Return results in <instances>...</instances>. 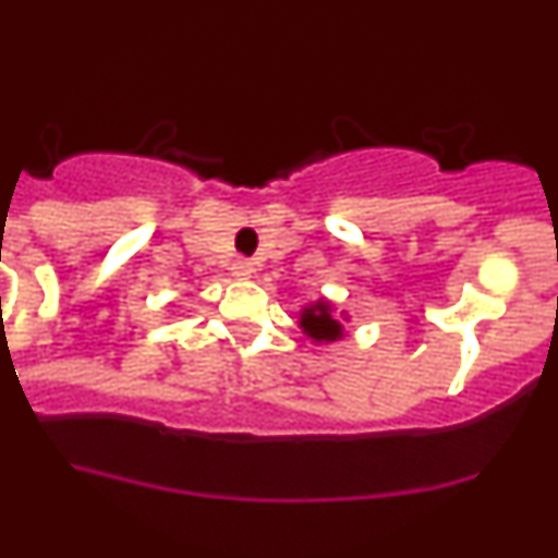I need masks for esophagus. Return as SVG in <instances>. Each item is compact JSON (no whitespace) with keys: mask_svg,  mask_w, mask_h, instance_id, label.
Masks as SVG:
<instances>
[{"mask_svg":"<svg viewBox=\"0 0 558 558\" xmlns=\"http://www.w3.org/2000/svg\"><path fill=\"white\" fill-rule=\"evenodd\" d=\"M253 272H256V269H253V264H251V262H245V258H240V262L231 264V275H234L236 280H247V278H253Z\"/></svg>","mask_w":558,"mask_h":558,"instance_id":"obj_1","label":"esophagus"}]
</instances>
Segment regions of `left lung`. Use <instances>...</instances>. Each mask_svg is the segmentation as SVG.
Masks as SVG:
<instances>
[{"instance_id":"1","label":"left lung","mask_w":558,"mask_h":558,"mask_svg":"<svg viewBox=\"0 0 558 558\" xmlns=\"http://www.w3.org/2000/svg\"><path fill=\"white\" fill-rule=\"evenodd\" d=\"M300 329L305 338H311L316 345L338 343L345 338V324H349V313L338 311L335 302L327 296L316 302H307L300 307Z\"/></svg>"}]
</instances>
